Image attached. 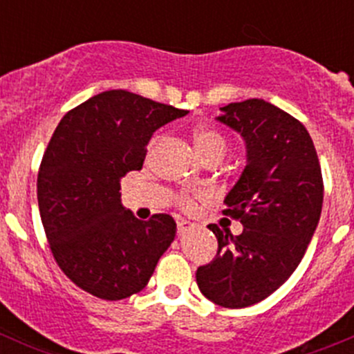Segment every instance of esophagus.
I'll use <instances>...</instances> for the list:
<instances>
[{
    "label": "esophagus",
    "instance_id": "1",
    "mask_svg": "<svg viewBox=\"0 0 354 354\" xmlns=\"http://www.w3.org/2000/svg\"><path fill=\"white\" fill-rule=\"evenodd\" d=\"M195 227H197V224L192 223V221H188V219L178 221V233L180 234L187 233V231H190V230H195Z\"/></svg>",
    "mask_w": 354,
    "mask_h": 354
}]
</instances>
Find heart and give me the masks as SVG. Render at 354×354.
I'll return each mask as SVG.
<instances>
[{
  "label": "heart",
  "mask_w": 354,
  "mask_h": 354,
  "mask_svg": "<svg viewBox=\"0 0 354 354\" xmlns=\"http://www.w3.org/2000/svg\"><path fill=\"white\" fill-rule=\"evenodd\" d=\"M157 142H159V137H156L154 140L151 142L149 151H154ZM195 145H197V151L200 152V156H202L203 159H207V157L214 154H226L227 149L226 138H224L219 131L212 130V128H198V130L195 131ZM198 197H202V195H198ZM195 198H197V195H181L180 205L185 207V209H192L195 203Z\"/></svg>",
  "instance_id": "b5f03b06"
}]
</instances>
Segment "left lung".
Listing matches in <instances>:
<instances>
[{"instance_id":"8db88e82","label":"left lung","mask_w":354,"mask_h":354,"mask_svg":"<svg viewBox=\"0 0 354 354\" xmlns=\"http://www.w3.org/2000/svg\"><path fill=\"white\" fill-rule=\"evenodd\" d=\"M221 111L217 121L246 145L243 173L224 198V214L240 221L243 233L209 224L219 246L197 269V284L216 305L245 308L283 286L301 262L322 212L324 181L312 137L286 111L263 99Z\"/></svg>"}]
</instances>
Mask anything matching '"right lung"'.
Here are the masks:
<instances>
[{"instance_id":"1","label":"right lung","mask_w":354,"mask_h":354,"mask_svg":"<svg viewBox=\"0 0 354 354\" xmlns=\"http://www.w3.org/2000/svg\"><path fill=\"white\" fill-rule=\"evenodd\" d=\"M187 113L106 91L56 127L39 167V212L59 269L84 291L111 301L142 291L173 243V217L137 219L121 203L120 181L142 169L157 128Z\"/></svg>"}]
</instances>
